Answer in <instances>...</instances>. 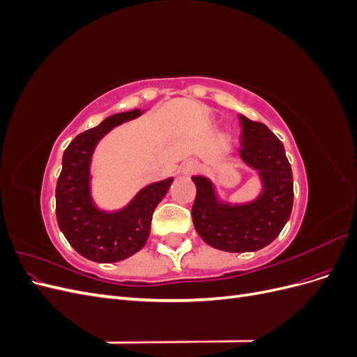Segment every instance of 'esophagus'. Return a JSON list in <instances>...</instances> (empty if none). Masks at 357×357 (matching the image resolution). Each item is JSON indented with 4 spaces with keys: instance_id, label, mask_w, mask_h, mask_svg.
Returning a JSON list of instances; mask_svg holds the SVG:
<instances>
[{
    "instance_id": "1",
    "label": "esophagus",
    "mask_w": 357,
    "mask_h": 357,
    "mask_svg": "<svg viewBox=\"0 0 357 357\" xmlns=\"http://www.w3.org/2000/svg\"><path fill=\"white\" fill-rule=\"evenodd\" d=\"M197 169H198V164L195 160H186L185 164L181 165V174L183 176H192Z\"/></svg>"
}]
</instances>
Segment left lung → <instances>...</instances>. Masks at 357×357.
Returning a JSON list of instances; mask_svg holds the SVG:
<instances>
[{
  "instance_id": "obj_1",
  "label": "left lung",
  "mask_w": 357,
  "mask_h": 357,
  "mask_svg": "<svg viewBox=\"0 0 357 357\" xmlns=\"http://www.w3.org/2000/svg\"><path fill=\"white\" fill-rule=\"evenodd\" d=\"M241 135L238 155L256 169L262 192L245 204L220 202L211 180L193 176L197 197L192 220L208 245L231 253L256 252L271 244L287 223L294 207V176L284 146L261 122L240 114Z\"/></svg>"
}]
</instances>
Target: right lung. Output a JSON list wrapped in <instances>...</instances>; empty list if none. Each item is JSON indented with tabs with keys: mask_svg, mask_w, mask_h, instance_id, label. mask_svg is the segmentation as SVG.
Masks as SVG:
<instances>
[{
	"mask_svg": "<svg viewBox=\"0 0 357 357\" xmlns=\"http://www.w3.org/2000/svg\"><path fill=\"white\" fill-rule=\"evenodd\" d=\"M139 109L117 113L75 137L62 156L56 183V220L75 252L100 264L123 261L144 247L152 215L172 177L139 190L125 208L104 211L91 195V160L100 139L113 128L142 116Z\"/></svg>",
	"mask_w": 357,
	"mask_h": 357,
	"instance_id": "right-lung-1",
	"label": "right lung"
}]
</instances>
